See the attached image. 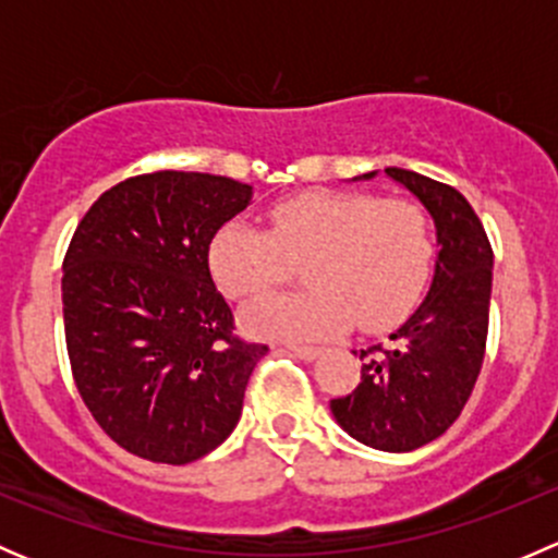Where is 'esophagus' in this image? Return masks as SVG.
<instances>
[{"label": "esophagus", "instance_id": "34e87169", "mask_svg": "<svg viewBox=\"0 0 558 558\" xmlns=\"http://www.w3.org/2000/svg\"><path fill=\"white\" fill-rule=\"evenodd\" d=\"M283 348L289 353H294V356L307 359V362H311V359H315L320 353V348H315V345H294V342H291V345H283Z\"/></svg>", "mask_w": 558, "mask_h": 558}]
</instances>
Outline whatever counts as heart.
<instances>
[{
	"label": "heart",
	"instance_id": "heart-1",
	"mask_svg": "<svg viewBox=\"0 0 558 558\" xmlns=\"http://www.w3.org/2000/svg\"><path fill=\"white\" fill-rule=\"evenodd\" d=\"M272 229L232 221L213 238L210 269L234 300H251L307 264L302 294L262 296L245 311L253 335L324 340L356 318L367 331L397 324L424 291L435 240L410 199L364 191H307L269 210Z\"/></svg>",
	"mask_w": 558,
	"mask_h": 558
}]
</instances>
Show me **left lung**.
I'll list each match as a JSON object with an SVG mask.
<instances>
[{"label": "left lung", "instance_id": "1", "mask_svg": "<svg viewBox=\"0 0 558 558\" xmlns=\"http://www.w3.org/2000/svg\"><path fill=\"white\" fill-rule=\"evenodd\" d=\"M386 174L435 218V280L388 342L359 353L362 384L329 408L353 440L404 453L446 435L475 388L486 356L494 251L481 218L453 185L399 167Z\"/></svg>", "mask_w": 558, "mask_h": 558}]
</instances>
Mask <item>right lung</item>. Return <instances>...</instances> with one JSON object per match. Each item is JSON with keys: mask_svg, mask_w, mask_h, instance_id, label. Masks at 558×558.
Returning a JSON list of instances; mask_svg holds the SVG:
<instances>
[{"mask_svg": "<svg viewBox=\"0 0 558 558\" xmlns=\"http://www.w3.org/2000/svg\"><path fill=\"white\" fill-rule=\"evenodd\" d=\"M251 185L159 170L105 191L72 234L61 302L72 378L102 432L156 464L221 446L243 413L262 342L234 335L210 275L218 229Z\"/></svg>", "mask_w": 558, "mask_h": 558, "instance_id": "obj_1", "label": "right lung"}]
</instances>
